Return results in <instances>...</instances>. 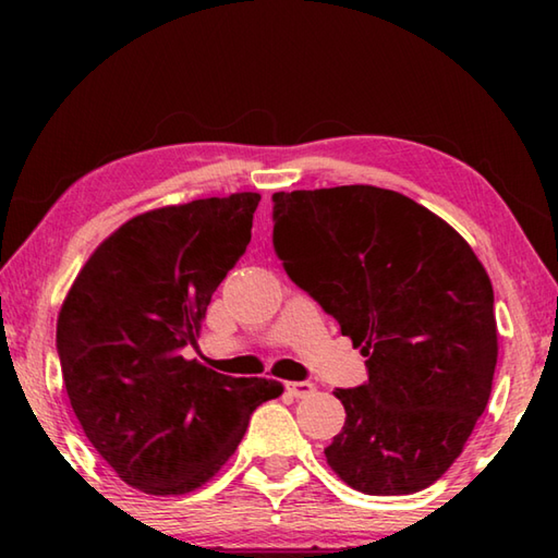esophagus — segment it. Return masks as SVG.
<instances>
[{"label": "esophagus", "mask_w": 558, "mask_h": 558, "mask_svg": "<svg viewBox=\"0 0 558 558\" xmlns=\"http://www.w3.org/2000/svg\"><path fill=\"white\" fill-rule=\"evenodd\" d=\"M286 389L290 396H295V399H307V396L315 393V384L310 381H288Z\"/></svg>", "instance_id": "esophagus-1"}]
</instances>
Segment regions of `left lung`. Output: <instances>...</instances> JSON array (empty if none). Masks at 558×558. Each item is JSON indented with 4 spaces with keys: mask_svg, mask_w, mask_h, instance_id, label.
<instances>
[{
    "mask_svg": "<svg viewBox=\"0 0 558 558\" xmlns=\"http://www.w3.org/2000/svg\"><path fill=\"white\" fill-rule=\"evenodd\" d=\"M272 245L298 288L362 349L369 381L337 389L327 465L364 495L421 493L465 448L497 366L495 295L468 241L369 184L272 194Z\"/></svg>",
    "mask_w": 558,
    "mask_h": 558,
    "instance_id": "obj_1",
    "label": "left lung"
}]
</instances>
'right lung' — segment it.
<instances>
[{
  "mask_svg": "<svg viewBox=\"0 0 558 558\" xmlns=\"http://www.w3.org/2000/svg\"><path fill=\"white\" fill-rule=\"evenodd\" d=\"M260 194L140 214L102 241L65 295L56 349L75 418L122 483L186 495L229 460L272 379L184 359L214 290L251 241Z\"/></svg>",
  "mask_w": 558,
  "mask_h": 558,
  "instance_id": "1",
  "label": "right lung"
}]
</instances>
